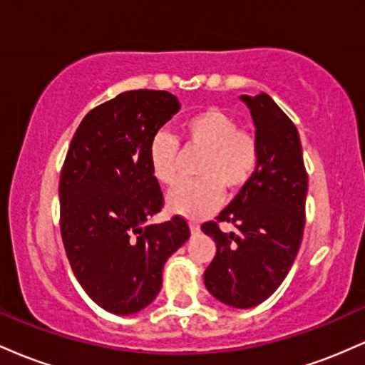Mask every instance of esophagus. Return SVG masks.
<instances>
[{
  "label": "esophagus",
  "mask_w": 365,
  "mask_h": 365,
  "mask_svg": "<svg viewBox=\"0 0 365 365\" xmlns=\"http://www.w3.org/2000/svg\"><path fill=\"white\" fill-rule=\"evenodd\" d=\"M188 226H190V232H192V235H197V233L200 232L199 225H197V223H190V225H188Z\"/></svg>",
  "instance_id": "obj_1"
}]
</instances>
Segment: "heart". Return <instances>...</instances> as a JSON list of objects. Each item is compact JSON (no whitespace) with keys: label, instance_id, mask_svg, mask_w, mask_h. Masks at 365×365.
I'll list each match as a JSON object with an SVG mask.
<instances>
[{"label":"heart","instance_id":"obj_1","mask_svg":"<svg viewBox=\"0 0 365 365\" xmlns=\"http://www.w3.org/2000/svg\"><path fill=\"white\" fill-rule=\"evenodd\" d=\"M187 144L206 149L197 168L195 182H182L166 197V206L180 216L199 220L211 215L223 200V188L240 190L252 178L259 161L257 142L242 132L228 113L209 108L190 116L182 127ZM178 142L166 132L150 140L148 161L153 177L163 185L177 180Z\"/></svg>","mask_w":365,"mask_h":365}]
</instances>
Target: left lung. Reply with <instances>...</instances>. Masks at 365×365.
<instances>
[{"label": "left lung", "mask_w": 365, "mask_h": 365, "mask_svg": "<svg viewBox=\"0 0 365 365\" xmlns=\"http://www.w3.org/2000/svg\"><path fill=\"white\" fill-rule=\"evenodd\" d=\"M252 116L259 161L252 178L216 217L232 222L225 234L216 221L202 225L215 238L216 255L204 273L215 299L230 307L250 309L269 299L287 278L305 225V173L295 125L267 94L240 96Z\"/></svg>", "instance_id": "8db88e82"}]
</instances>
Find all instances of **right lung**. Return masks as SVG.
I'll list each match as a JSON object with an SVG mask.
<instances>
[{
    "label": "right lung",
    "instance_id": "right-lung-1",
    "mask_svg": "<svg viewBox=\"0 0 365 365\" xmlns=\"http://www.w3.org/2000/svg\"><path fill=\"white\" fill-rule=\"evenodd\" d=\"M178 110L166 91L121 92L87 113L63 165L66 257L87 295L111 314L148 307L161 290L165 262L190 237L180 216L148 225L165 202L148 149Z\"/></svg>",
    "mask_w": 365,
    "mask_h": 365
}]
</instances>
